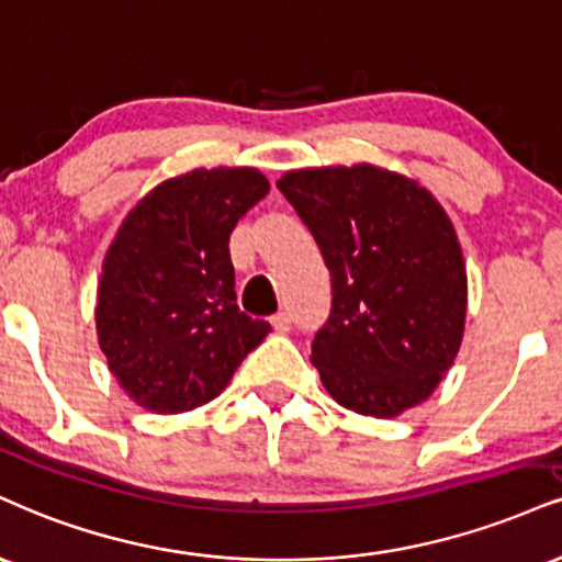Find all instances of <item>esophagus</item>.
<instances>
[{"instance_id": "34e87169", "label": "esophagus", "mask_w": 562, "mask_h": 562, "mask_svg": "<svg viewBox=\"0 0 562 562\" xmlns=\"http://www.w3.org/2000/svg\"><path fill=\"white\" fill-rule=\"evenodd\" d=\"M272 327L277 333H290V329H293V316H290L288 311H280V314L272 316Z\"/></svg>"}]
</instances>
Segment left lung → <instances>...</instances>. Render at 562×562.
Here are the masks:
<instances>
[{
	"instance_id": "8db88e82",
	"label": "left lung",
	"mask_w": 562,
	"mask_h": 562,
	"mask_svg": "<svg viewBox=\"0 0 562 562\" xmlns=\"http://www.w3.org/2000/svg\"><path fill=\"white\" fill-rule=\"evenodd\" d=\"M333 277L311 363L342 408L392 418L424 403L463 340L465 267L450 216L427 188L374 165L277 180Z\"/></svg>"
}]
</instances>
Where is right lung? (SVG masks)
Returning a JSON list of instances; mask_svg holds the SVG:
<instances>
[{
	"label": "right lung",
	"instance_id": "1",
	"mask_svg": "<svg viewBox=\"0 0 562 562\" xmlns=\"http://www.w3.org/2000/svg\"><path fill=\"white\" fill-rule=\"evenodd\" d=\"M269 193L254 167L165 180L114 235L97 293V333L131 401L182 414L214 401L267 337L235 303L229 233Z\"/></svg>",
	"mask_w": 562,
	"mask_h": 562
}]
</instances>
